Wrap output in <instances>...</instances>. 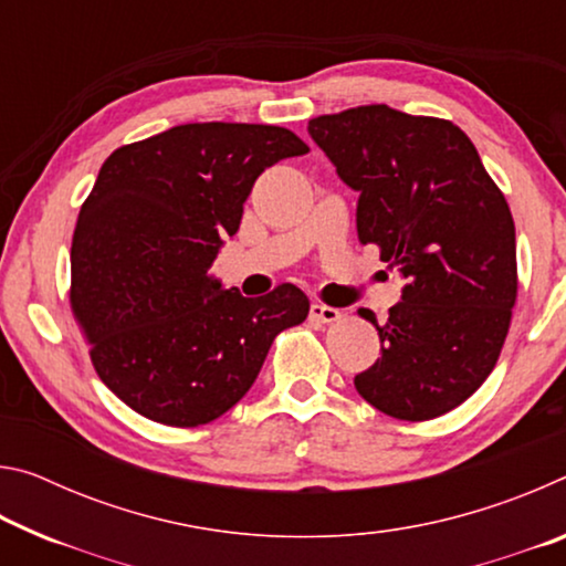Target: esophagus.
I'll use <instances>...</instances> for the list:
<instances>
[{"mask_svg":"<svg viewBox=\"0 0 566 566\" xmlns=\"http://www.w3.org/2000/svg\"><path fill=\"white\" fill-rule=\"evenodd\" d=\"M310 317L317 319V322H324V324H332V322L342 319V312L334 310V306H327V304H319V302H317V304H312Z\"/></svg>","mask_w":566,"mask_h":566,"instance_id":"esophagus-1","label":"esophagus"}]
</instances>
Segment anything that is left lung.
<instances>
[{
	"mask_svg": "<svg viewBox=\"0 0 566 566\" xmlns=\"http://www.w3.org/2000/svg\"><path fill=\"white\" fill-rule=\"evenodd\" d=\"M317 147L359 195L357 234L407 284L375 324L381 357L354 377L371 407L424 421L492 375L516 300L514 219L457 124L387 104L310 122Z\"/></svg>",
	"mask_w": 566,
	"mask_h": 566,
	"instance_id": "obj_1",
	"label": "left lung"
}]
</instances>
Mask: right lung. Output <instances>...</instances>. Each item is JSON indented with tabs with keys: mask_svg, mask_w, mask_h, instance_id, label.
<instances>
[{
	"mask_svg": "<svg viewBox=\"0 0 566 566\" xmlns=\"http://www.w3.org/2000/svg\"><path fill=\"white\" fill-rule=\"evenodd\" d=\"M310 147L272 124H179L114 149L72 239V310L99 379L142 417L199 427L254 385L276 334L302 324L294 284L264 296L209 274L256 177Z\"/></svg>",
	"mask_w": 566,
	"mask_h": 566,
	"instance_id": "1",
	"label": "right lung"
}]
</instances>
